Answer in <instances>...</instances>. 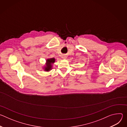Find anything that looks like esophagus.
I'll return each mask as SVG.
<instances>
[{
    "mask_svg": "<svg viewBox=\"0 0 127 127\" xmlns=\"http://www.w3.org/2000/svg\"><path fill=\"white\" fill-rule=\"evenodd\" d=\"M62 58L63 59H66L67 58V56L66 55H65V54H64V55H62Z\"/></svg>",
    "mask_w": 127,
    "mask_h": 127,
    "instance_id": "esophagus-1",
    "label": "esophagus"
}]
</instances>
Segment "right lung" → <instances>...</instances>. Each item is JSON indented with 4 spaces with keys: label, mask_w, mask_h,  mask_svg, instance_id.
Instances as JSON below:
<instances>
[{
    "label": "right lung",
    "mask_w": 127,
    "mask_h": 127,
    "mask_svg": "<svg viewBox=\"0 0 127 127\" xmlns=\"http://www.w3.org/2000/svg\"><path fill=\"white\" fill-rule=\"evenodd\" d=\"M55 59L54 58H51V59H48L47 60V66H46L45 68V70L48 71L50 70L52 68V64L55 62Z\"/></svg>",
    "instance_id": "right-lung-1"
}]
</instances>
